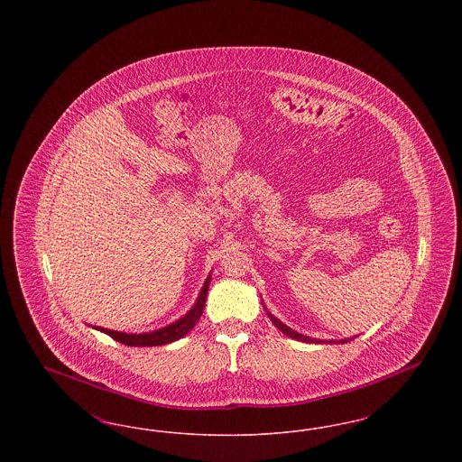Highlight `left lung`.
Here are the masks:
<instances>
[{"label": "left lung", "mask_w": 462, "mask_h": 462, "mask_svg": "<svg viewBox=\"0 0 462 462\" xmlns=\"http://www.w3.org/2000/svg\"><path fill=\"white\" fill-rule=\"evenodd\" d=\"M264 311H266V315L270 317V320H272V324L277 328V329L281 330V332H284L286 336L289 337H292V339H296V341H303V343H334V345H343V343H348V341H352L353 337H346V339H329V341H324V339H317V337H310V336H305V334H300L298 330L291 329V328H287L284 322H281L275 315H272L270 311H268V308L264 307Z\"/></svg>", "instance_id": "8db88e82"}]
</instances>
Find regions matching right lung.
Segmentation results:
<instances>
[{"instance_id":"right-lung-1","label":"right lung","mask_w":462,"mask_h":462,"mask_svg":"<svg viewBox=\"0 0 462 462\" xmlns=\"http://www.w3.org/2000/svg\"><path fill=\"white\" fill-rule=\"evenodd\" d=\"M209 282H211V273L204 281L194 307L190 308L183 317H180L175 322L168 324L166 328L151 330V332L130 334V332H121V330L104 329V328L89 326V324L88 326L91 329L100 330V332L107 334L112 339L119 341V343H123L126 346H161V345L173 343L176 339L183 337L187 332L194 329V326L198 324V320L200 319L202 311H204V305H206V296H208Z\"/></svg>"}]
</instances>
